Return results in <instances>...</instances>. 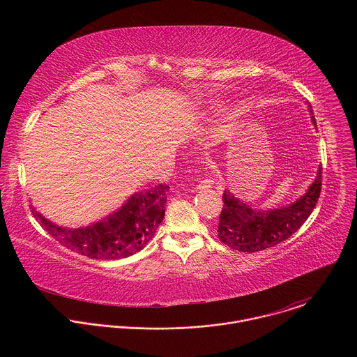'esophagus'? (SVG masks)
I'll return each mask as SVG.
<instances>
[{"label":"esophagus","instance_id":"1","mask_svg":"<svg viewBox=\"0 0 357 357\" xmlns=\"http://www.w3.org/2000/svg\"><path fill=\"white\" fill-rule=\"evenodd\" d=\"M213 186V179L212 178H203L197 185H196V189L199 190H208L209 188Z\"/></svg>","mask_w":357,"mask_h":357}]
</instances>
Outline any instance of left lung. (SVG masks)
<instances>
[{"label": "left lung", "instance_id": "left-lung-1", "mask_svg": "<svg viewBox=\"0 0 357 357\" xmlns=\"http://www.w3.org/2000/svg\"><path fill=\"white\" fill-rule=\"evenodd\" d=\"M312 114V107L308 105ZM314 124H317L312 116ZM322 189V167L314 183L292 205L270 212L252 211L229 190L223 193V209L219 216L218 236L230 248L254 252L273 247L292 236L315 209Z\"/></svg>", "mask_w": 357, "mask_h": 357}]
</instances>
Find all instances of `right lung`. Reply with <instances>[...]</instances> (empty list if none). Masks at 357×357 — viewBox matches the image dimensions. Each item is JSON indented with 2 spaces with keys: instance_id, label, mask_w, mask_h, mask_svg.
Returning a JSON list of instances; mask_svg holds the SVG:
<instances>
[{
  "instance_id": "add662e5",
  "label": "right lung",
  "mask_w": 357,
  "mask_h": 357,
  "mask_svg": "<svg viewBox=\"0 0 357 357\" xmlns=\"http://www.w3.org/2000/svg\"><path fill=\"white\" fill-rule=\"evenodd\" d=\"M168 189V185H158L135 193L120 211L83 229H62L33 208L31 212L63 247L96 260H117L142 250L155 234L165 215Z\"/></svg>"
}]
</instances>
